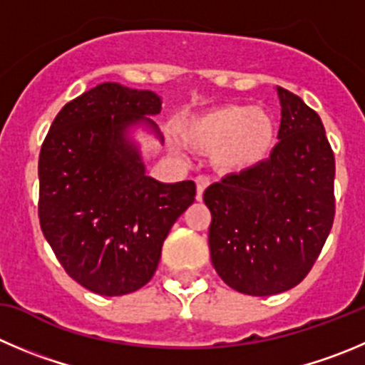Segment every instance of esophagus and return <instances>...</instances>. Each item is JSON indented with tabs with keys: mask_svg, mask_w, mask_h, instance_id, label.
Wrapping results in <instances>:
<instances>
[{
	"mask_svg": "<svg viewBox=\"0 0 365 365\" xmlns=\"http://www.w3.org/2000/svg\"><path fill=\"white\" fill-rule=\"evenodd\" d=\"M210 177L206 175H199L195 179V185H197V200H202V195H204V190L210 186Z\"/></svg>",
	"mask_w": 365,
	"mask_h": 365,
	"instance_id": "esophagus-1",
	"label": "esophagus"
}]
</instances>
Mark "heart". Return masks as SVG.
Returning <instances> with one entry per match:
<instances>
[{"label": "heart", "mask_w": 365, "mask_h": 365, "mask_svg": "<svg viewBox=\"0 0 365 365\" xmlns=\"http://www.w3.org/2000/svg\"><path fill=\"white\" fill-rule=\"evenodd\" d=\"M182 141L197 150H213L222 170L242 172L270 154L276 125L269 113L251 106L225 103L180 121Z\"/></svg>", "instance_id": "b5f03b06"}]
</instances>
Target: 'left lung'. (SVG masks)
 <instances>
[{
	"label": "left lung",
	"mask_w": 365,
	"mask_h": 365,
	"mask_svg": "<svg viewBox=\"0 0 365 365\" xmlns=\"http://www.w3.org/2000/svg\"><path fill=\"white\" fill-rule=\"evenodd\" d=\"M276 89L281 125L270 158L204 192L215 270L237 292L259 297L307 277L335 217V155L324 125L299 96Z\"/></svg>",
	"instance_id": "obj_1"
}]
</instances>
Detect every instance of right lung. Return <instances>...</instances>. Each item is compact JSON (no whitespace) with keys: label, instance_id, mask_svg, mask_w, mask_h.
Masks as SVG:
<instances>
[{"label":"right lung","instance_id":"right-lung-1","mask_svg":"<svg viewBox=\"0 0 365 365\" xmlns=\"http://www.w3.org/2000/svg\"><path fill=\"white\" fill-rule=\"evenodd\" d=\"M154 91L103 82L66 103L39 155V220L69 277L100 296L140 290L154 276L163 242L195 200V182L145 173L128 128L159 114Z\"/></svg>","mask_w":365,"mask_h":365}]
</instances>
